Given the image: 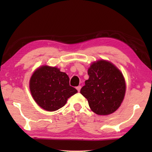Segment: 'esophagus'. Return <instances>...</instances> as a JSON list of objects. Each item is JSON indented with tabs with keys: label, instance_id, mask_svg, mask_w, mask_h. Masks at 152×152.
Wrapping results in <instances>:
<instances>
[{
	"label": "esophagus",
	"instance_id": "1",
	"mask_svg": "<svg viewBox=\"0 0 152 152\" xmlns=\"http://www.w3.org/2000/svg\"><path fill=\"white\" fill-rule=\"evenodd\" d=\"M76 89H77V91H78V92H80V89H81V86H77L76 87Z\"/></svg>",
	"mask_w": 152,
	"mask_h": 152
}]
</instances>
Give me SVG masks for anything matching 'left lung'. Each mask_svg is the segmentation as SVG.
I'll list each match as a JSON object with an SVG mask.
<instances>
[{"label":"left lung","mask_w":152,"mask_h":152,"mask_svg":"<svg viewBox=\"0 0 152 152\" xmlns=\"http://www.w3.org/2000/svg\"><path fill=\"white\" fill-rule=\"evenodd\" d=\"M88 80L80 93L94 113L107 115L118 109L124 99L126 85L122 73L106 60L92 63L88 70Z\"/></svg>","instance_id":"8db88e82"}]
</instances>
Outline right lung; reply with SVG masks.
<instances>
[{"instance_id":"right-lung-1","label":"right lung","mask_w":152,"mask_h":152,"mask_svg":"<svg viewBox=\"0 0 152 152\" xmlns=\"http://www.w3.org/2000/svg\"><path fill=\"white\" fill-rule=\"evenodd\" d=\"M70 78L56 67L43 66L31 77L29 88L32 96L40 107L54 111L66 104L77 90L70 86Z\"/></svg>"}]
</instances>
